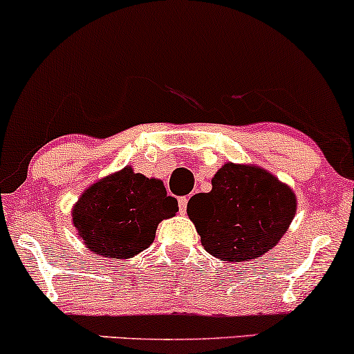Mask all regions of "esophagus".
<instances>
[{"instance_id":"1","label":"esophagus","mask_w":354,"mask_h":354,"mask_svg":"<svg viewBox=\"0 0 354 354\" xmlns=\"http://www.w3.org/2000/svg\"><path fill=\"white\" fill-rule=\"evenodd\" d=\"M178 206H180V213L185 214L186 213V206H188V198L183 196L178 200Z\"/></svg>"}]
</instances>
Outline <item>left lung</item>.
Segmentation results:
<instances>
[{
  "instance_id": "1",
  "label": "left lung",
  "mask_w": 354,
  "mask_h": 354,
  "mask_svg": "<svg viewBox=\"0 0 354 354\" xmlns=\"http://www.w3.org/2000/svg\"><path fill=\"white\" fill-rule=\"evenodd\" d=\"M209 193L188 203L201 245L221 261H250L278 245L296 214L295 191L251 165L226 163Z\"/></svg>"
}]
</instances>
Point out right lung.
<instances>
[{"label": "right lung", "mask_w": 354, "mask_h": 354, "mask_svg": "<svg viewBox=\"0 0 354 354\" xmlns=\"http://www.w3.org/2000/svg\"><path fill=\"white\" fill-rule=\"evenodd\" d=\"M178 213L163 181L126 166L84 189L73 208V225L93 253L128 259L154 241L156 228Z\"/></svg>", "instance_id": "1"}]
</instances>
